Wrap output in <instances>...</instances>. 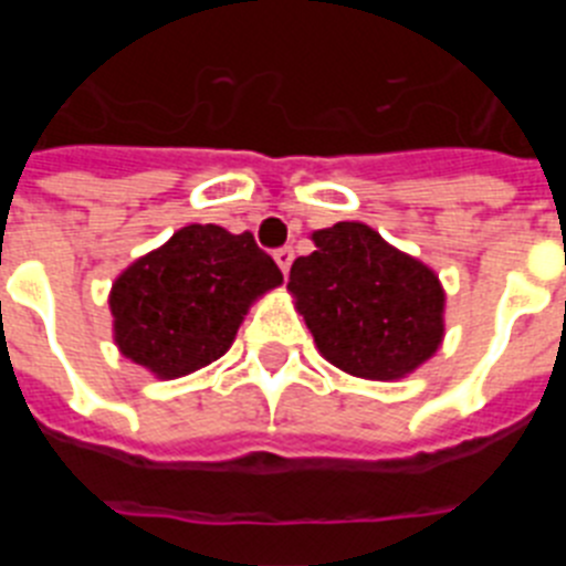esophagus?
Instances as JSON below:
<instances>
[{
	"label": "esophagus",
	"instance_id": "obj_1",
	"mask_svg": "<svg viewBox=\"0 0 566 566\" xmlns=\"http://www.w3.org/2000/svg\"><path fill=\"white\" fill-rule=\"evenodd\" d=\"M274 260H277L280 272L289 274V269H292V260H294V249L292 247H280L277 252H274Z\"/></svg>",
	"mask_w": 566,
	"mask_h": 566
}]
</instances>
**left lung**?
I'll return each mask as SVG.
<instances>
[{
    "label": "left lung",
    "mask_w": 566,
    "mask_h": 566,
    "mask_svg": "<svg viewBox=\"0 0 566 566\" xmlns=\"http://www.w3.org/2000/svg\"><path fill=\"white\" fill-rule=\"evenodd\" d=\"M312 240L314 252L292 263L289 292L328 363L363 379H399L437 354L444 289L433 269L357 221Z\"/></svg>",
    "instance_id": "1"
}]
</instances>
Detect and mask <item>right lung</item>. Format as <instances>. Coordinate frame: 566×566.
<instances>
[{
    "label": "right lung",
    "mask_w": 566,
    "mask_h": 566,
    "mask_svg": "<svg viewBox=\"0 0 566 566\" xmlns=\"http://www.w3.org/2000/svg\"><path fill=\"white\" fill-rule=\"evenodd\" d=\"M283 283L252 232L184 227L118 274L109 292L118 352L158 379H175L229 352L249 306Z\"/></svg>",
    "instance_id": "right-lung-1"
}]
</instances>
